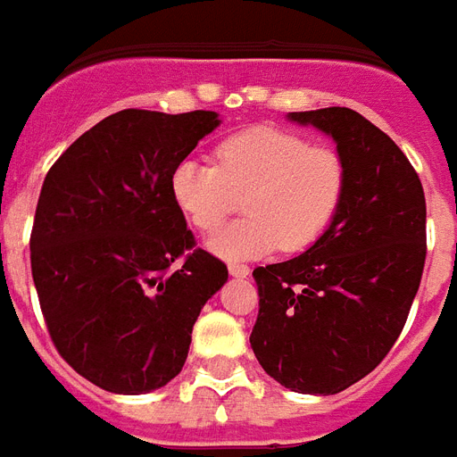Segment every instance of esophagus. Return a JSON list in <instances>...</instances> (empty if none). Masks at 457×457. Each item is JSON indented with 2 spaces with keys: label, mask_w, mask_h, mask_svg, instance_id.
<instances>
[{
  "label": "esophagus",
  "mask_w": 457,
  "mask_h": 457,
  "mask_svg": "<svg viewBox=\"0 0 457 457\" xmlns=\"http://www.w3.org/2000/svg\"><path fill=\"white\" fill-rule=\"evenodd\" d=\"M228 273H231V276H236V278H247V276H250V266L233 262V264H228Z\"/></svg>",
  "instance_id": "34e87169"
}]
</instances>
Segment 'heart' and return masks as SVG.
Segmentation results:
<instances>
[{
	"label": "heart",
	"mask_w": 457,
	"mask_h": 457,
	"mask_svg": "<svg viewBox=\"0 0 457 457\" xmlns=\"http://www.w3.org/2000/svg\"><path fill=\"white\" fill-rule=\"evenodd\" d=\"M346 165L330 145H309L304 137L257 125L217 145V165L179 160L170 193L179 212L198 231L210 233L236 212L243 195L245 217L207 240L224 259H250L309 247L339 210Z\"/></svg>",
	"instance_id": "heart-1"
}]
</instances>
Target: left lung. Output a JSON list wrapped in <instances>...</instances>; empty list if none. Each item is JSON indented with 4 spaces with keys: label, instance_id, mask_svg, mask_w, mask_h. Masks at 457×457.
Listing matches in <instances>:
<instances>
[{
    "label": "left lung",
    "instance_id": "1",
    "mask_svg": "<svg viewBox=\"0 0 457 457\" xmlns=\"http://www.w3.org/2000/svg\"><path fill=\"white\" fill-rule=\"evenodd\" d=\"M287 118L332 137L346 191L309 250L252 271L250 345L276 382L328 396L375 370L406 326L425 269V191L399 145L352 108Z\"/></svg>",
    "mask_w": 457,
    "mask_h": 457
}]
</instances>
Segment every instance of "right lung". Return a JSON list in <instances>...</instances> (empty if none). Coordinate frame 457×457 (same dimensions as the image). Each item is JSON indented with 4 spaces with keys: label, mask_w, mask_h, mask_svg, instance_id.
<instances>
[{
    "label": "right lung",
    "mask_w": 457,
    "mask_h": 457,
    "mask_svg": "<svg viewBox=\"0 0 457 457\" xmlns=\"http://www.w3.org/2000/svg\"><path fill=\"white\" fill-rule=\"evenodd\" d=\"M212 111L108 115L54 162L30 236L32 280L58 353L112 394L181 373L193 323L228 269L195 250L171 170L219 127Z\"/></svg>",
    "instance_id": "obj_1"
}]
</instances>
